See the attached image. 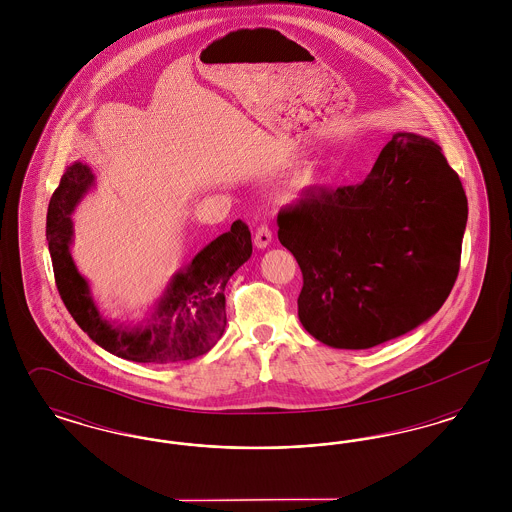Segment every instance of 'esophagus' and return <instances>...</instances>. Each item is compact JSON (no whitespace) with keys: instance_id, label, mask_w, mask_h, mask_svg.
<instances>
[{"instance_id":"1","label":"esophagus","mask_w":512,"mask_h":512,"mask_svg":"<svg viewBox=\"0 0 512 512\" xmlns=\"http://www.w3.org/2000/svg\"><path fill=\"white\" fill-rule=\"evenodd\" d=\"M272 242V232L268 228L267 224H261L255 232V238H253V244L257 245L259 249H265Z\"/></svg>"}]
</instances>
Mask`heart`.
I'll use <instances>...</instances> for the list:
<instances>
[{"mask_svg": "<svg viewBox=\"0 0 512 512\" xmlns=\"http://www.w3.org/2000/svg\"><path fill=\"white\" fill-rule=\"evenodd\" d=\"M318 172L313 165H305L301 167L299 171L293 174L292 182H290V190L299 194V192H305L309 188H313L317 184Z\"/></svg>", "mask_w": 512, "mask_h": 512, "instance_id": "heart-1", "label": "heart"}]
</instances>
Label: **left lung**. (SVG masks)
Masks as SVG:
<instances>
[{"instance_id":"left-lung-1","label":"left lung","mask_w":512,"mask_h":512,"mask_svg":"<svg viewBox=\"0 0 512 512\" xmlns=\"http://www.w3.org/2000/svg\"><path fill=\"white\" fill-rule=\"evenodd\" d=\"M468 205L441 147L397 132L361 184L307 190L278 213L303 272L297 315L336 349H368L434 317L461 265Z\"/></svg>"}]
</instances>
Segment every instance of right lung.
I'll return each mask as SVG.
<instances>
[{"label": "right lung", "instance_id": "right-lung-1", "mask_svg": "<svg viewBox=\"0 0 512 512\" xmlns=\"http://www.w3.org/2000/svg\"><path fill=\"white\" fill-rule=\"evenodd\" d=\"M94 186V172L78 161L61 176L49 199V255L57 290L71 317L99 347L134 363H178L211 351L226 328V282L253 251L247 224L236 220L228 232L205 245L190 265L174 272L138 324L113 322L101 315L88 280L78 272L71 255V217Z\"/></svg>", "mask_w": 512, "mask_h": 512}]
</instances>
